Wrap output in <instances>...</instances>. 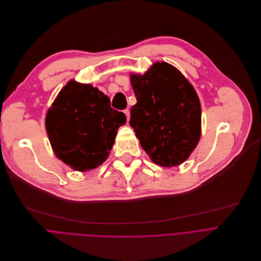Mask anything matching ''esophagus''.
I'll use <instances>...</instances> for the list:
<instances>
[{
  "instance_id": "obj_1",
  "label": "esophagus",
  "mask_w": 261,
  "mask_h": 261,
  "mask_svg": "<svg viewBox=\"0 0 261 261\" xmlns=\"http://www.w3.org/2000/svg\"><path fill=\"white\" fill-rule=\"evenodd\" d=\"M123 112H124V114H125V116H126V119H127V122H128V121H129V110L126 109V110H124Z\"/></svg>"
}]
</instances>
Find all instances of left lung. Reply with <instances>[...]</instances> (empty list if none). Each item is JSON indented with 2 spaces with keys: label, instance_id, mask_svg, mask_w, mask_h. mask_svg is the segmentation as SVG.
Masks as SVG:
<instances>
[{
  "label": "left lung",
  "instance_id": "left-lung-1",
  "mask_svg": "<svg viewBox=\"0 0 261 261\" xmlns=\"http://www.w3.org/2000/svg\"><path fill=\"white\" fill-rule=\"evenodd\" d=\"M137 103L129 124L142 148L156 165L171 168L183 164L201 134L198 95L174 66L156 62L141 74H130Z\"/></svg>",
  "mask_w": 261,
  "mask_h": 261
}]
</instances>
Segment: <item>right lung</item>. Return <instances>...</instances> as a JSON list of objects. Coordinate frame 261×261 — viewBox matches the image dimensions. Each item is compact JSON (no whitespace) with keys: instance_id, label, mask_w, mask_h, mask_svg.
I'll list each match as a JSON object with an SVG mask.
<instances>
[{"instance_id":"add662e5","label":"right lung","mask_w":261,"mask_h":261,"mask_svg":"<svg viewBox=\"0 0 261 261\" xmlns=\"http://www.w3.org/2000/svg\"><path fill=\"white\" fill-rule=\"evenodd\" d=\"M125 122V115L111 108L105 93L72 79L48 109L45 127L57 158L75 171L86 172L108 159Z\"/></svg>"}]
</instances>
